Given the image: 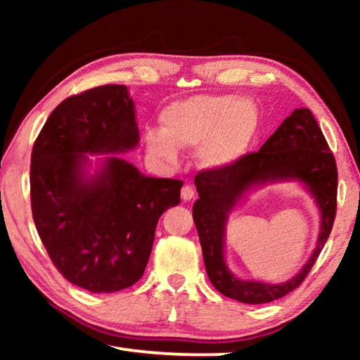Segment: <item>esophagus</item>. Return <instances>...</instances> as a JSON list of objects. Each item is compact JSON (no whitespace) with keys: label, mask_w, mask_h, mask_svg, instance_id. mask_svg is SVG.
<instances>
[{"label":"esophagus","mask_w":360,"mask_h":360,"mask_svg":"<svg viewBox=\"0 0 360 360\" xmlns=\"http://www.w3.org/2000/svg\"><path fill=\"white\" fill-rule=\"evenodd\" d=\"M193 195H195V188L192 186H184V187H182L181 198L184 200V202H191V200L193 198Z\"/></svg>","instance_id":"esophagus-1"}]
</instances>
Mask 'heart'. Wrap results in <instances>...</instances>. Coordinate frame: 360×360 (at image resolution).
<instances>
[{
    "label": "heart",
    "mask_w": 360,
    "mask_h": 360,
    "mask_svg": "<svg viewBox=\"0 0 360 360\" xmlns=\"http://www.w3.org/2000/svg\"><path fill=\"white\" fill-rule=\"evenodd\" d=\"M162 130L146 133L152 155L168 163L178 149H197L205 168H222L238 160L260 127L259 108L251 98L227 94H202L169 103L160 112Z\"/></svg>",
    "instance_id": "1"
}]
</instances>
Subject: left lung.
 <instances>
[{"label":"left lung","instance_id":"8db88e82","mask_svg":"<svg viewBox=\"0 0 360 360\" xmlns=\"http://www.w3.org/2000/svg\"><path fill=\"white\" fill-rule=\"evenodd\" d=\"M288 179L303 181L320 206L319 246L302 271L288 283L266 285L235 278L223 257L228 212L254 185ZM195 186L200 198L193 205V222L202 245L206 273L221 294L241 303L259 304L278 300L303 283L332 231L338 188L337 162L309 109H295L259 152H249L227 167L202 169L195 176Z\"/></svg>","mask_w":360,"mask_h":360}]
</instances>
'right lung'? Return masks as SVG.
Instances as JSON below:
<instances>
[{
	"label": "right lung",
	"instance_id": "1",
	"mask_svg": "<svg viewBox=\"0 0 360 360\" xmlns=\"http://www.w3.org/2000/svg\"><path fill=\"white\" fill-rule=\"evenodd\" d=\"M139 143L125 85L63 100L32 150L33 221L65 279L94 294L130 288L143 276L160 216L181 202L182 181L149 178L117 155L87 176L84 154H117Z\"/></svg>",
	"mask_w": 360,
	"mask_h": 360
}]
</instances>
